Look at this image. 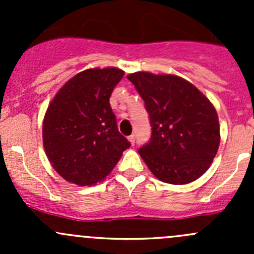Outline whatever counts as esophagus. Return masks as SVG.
Wrapping results in <instances>:
<instances>
[{"label":"esophagus","mask_w":254,"mask_h":254,"mask_svg":"<svg viewBox=\"0 0 254 254\" xmlns=\"http://www.w3.org/2000/svg\"><path fill=\"white\" fill-rule=\"evenodd\" d=\"M127 139H129V141L131 142V145H134V143H135V135L134 134L130 135V136L127 137Z\"/></svg>","instance_id":"34e87169"}]
</instances>
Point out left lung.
I'll return each instance as SVG.
<instances>
[{
	"label": "left lung",
	"instance_id": "left-lung-1",
	"mask_svg": "<svg viewBox=\"0 0 254 254\" xmlns=\"http://www.w3.org/2000/svg\"><path fill=\"white\" fill-rule=\"evenodd\" d=\"M127 79L143 99L150 141L139 153L160 181L187 184L210 167L220 143L217 114L209 99L186 79L135 72Z\"/></svg>",
	"mask_w": 254,
	"mask_h": 254
}]
</instances>
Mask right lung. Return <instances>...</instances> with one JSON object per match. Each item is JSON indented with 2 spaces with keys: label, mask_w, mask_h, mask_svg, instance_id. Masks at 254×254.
Wrapping results in <instances>:
<instances>
[{
  "label": "right lung",
  "mask_w": 254,
  "mask_h": 254,
  "mask_svg": "<svg viewBox=\"0 0 254 254\" xmlns=\"http://www.w3.org/2000/svg\"><path fill=\"white\" fill-rule=\"evenodd\" d=\"M124 76L119 68H89L64 84L49 106L43 142L51 166L70 183L92 186L112 172L129 148L109 98Z\"/></svg>",
  "instance_id": "obj_1"
}]
</instances>
